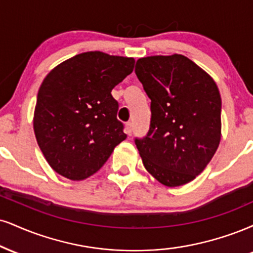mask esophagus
<instances>
[{
	"label": "esophagus",
	"mask_w": 253,
	"mask_h": 253,
	"mask_svg": "<svg viewBox=\"0 0 253 253\" xmlns=\"http://www.w3.org/2000/svg\"><path fill=\"white\" fill-rule=\"evenodd\" d=\"M125 130H126V133L128 135L132 134V132H133V124L132 123H127L126 124V128H125Z\"/></svg>",
	"instance_id": "34e87169"
}]
</instances>
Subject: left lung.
Returning a JSON list of instances; mask_svg holds the SVG:
<instances>
[{"label": "left lung", "mask_w": 253, "mask_h": 253, "mask_svg": "<svg viewBox=\"0 0 253 253\" xmlns=\"http://www.w3.org/2000/svg\"><path fill=\"white\" fill-rule=\"evenodd\" d=\"M135 74L151 99L147 135L135 139L145 169L169 187L196 179L221 138V97L213 79L188 57L136 61Z\"/></svg>", "instance_id": "left-lung-1"}]
</instances>
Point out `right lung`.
I'll return each mask as SVG.
<instances>
[{
    "label": "right lung",
    "instance_id": "1",
    "mask_svg": "<svg viewBox=\"0 0 253 253\" xmlns=\"http://www.w3.org/2000/svg\"><path fill=\"white\" fill-rule=\"evenodd\" d=\"M133 57L87 51L51 69L41 84L34 133L49 166L71 180L93 175L127 138L112 89L134 68Z\"/></svg>",
    "mask_w": 253,
    "mask_h": 253
}]
</instances>
